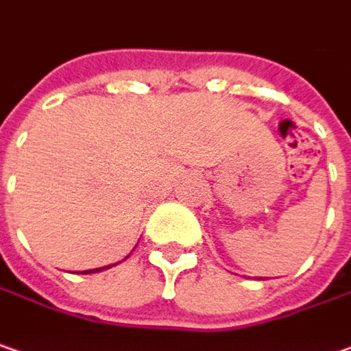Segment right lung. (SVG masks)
I'll return each mask as SVG.
<instances>
[{"instance_id": "1", "label": "right lung", "mask_w": 351, "mask_h": 351, "mask_svg": "<svg viewBox=\"0 0 351 351\" xmlns=\"http://www.w3.org/2000/svg\"><path fill=\"white\" fill-rule=\"evenodd\" d=\"M115 265V263H114ZM110 267L112 265H108V267H99V269H90V271H84L86 275H88V273H96V271H104V269H110Z\"/></svg>"}]
</instances>
